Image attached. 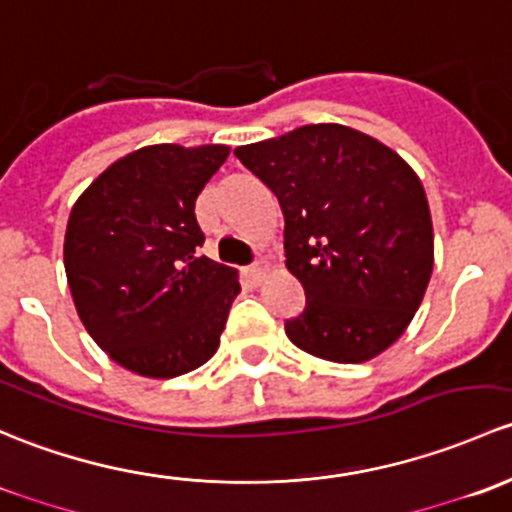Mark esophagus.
<instances>
[{"label": "esophagus", "mask_w": 512, "mask_h": 512, "mask_svg": "<svg viewBox=\"0 0 512 512\" xmlns=\"http://www.w3.org/2000/svg\"><path fill=\"white\" fill-rule=\"evenodd\" d=\"M246 271H249V276L258 283V281H263V276H266L268 266H266V261H256V263H251V266L246 268Z\"/></svg>", "instance_id": "1"}]
</instances>
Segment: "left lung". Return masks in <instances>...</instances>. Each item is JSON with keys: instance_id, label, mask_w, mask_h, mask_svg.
I'll use <instances>...</instances> for the list:
<instances>
[{"instance_id": "left-lung-1", "label": "left lung", "mask_w": 512, "mask_h": 512, "mask_svg": "<svg viewBox=\"0 0 512 512\" xmlns=\"http://www.w3.org/2000/svg\"><path fill=\"white\" fill-rule=\"evenodd\" d=\"M278 197L288 271L303 313L286 320L300 350L355 365L387 350L412 323L434 268L426 192L394 150L337 123L236 147Z\"/></svg>"}]
</instances>
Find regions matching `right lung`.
Here are the masks:
<instances>
[{
  "label": "right lung",
  "mask_w": 512,
  "mask_h": 512,
  "mask_svg": "<svg viewBox=\"0 0 512 512\" xmlns=\"http://www.w3.org/2000/svg\"><path fill=\"white\" fill-rule=\"evenodd\" d=\"M226 157V145L140 147L73 204L68 288L88 333L125 370L167 379L217 352L241 286L234 268L197 256L194 202Z\"/></svg>",
  "instance_id": "1"
}]
</instances>
